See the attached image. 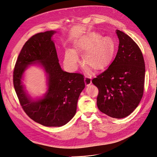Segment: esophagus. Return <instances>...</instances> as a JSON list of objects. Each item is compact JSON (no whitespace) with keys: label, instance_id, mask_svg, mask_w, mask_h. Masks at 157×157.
I'll return each instance as SVG.
<instances>
[{"label":"esophagus","instance_id":"esophagus-1","mask_svg":"<svg viewBox=\"0 0 157 157\" xmlns=\"http://www.w3.org/2000/svg\"><path fill=\"white\" fill-rule=\"evenodd\" d=\"M84 81H85V84L87 86H90L91 84V78L89 77H87V76H85V78H84Z\"/></svg>","mask_w":157,"mask_h":157}]
</instances>
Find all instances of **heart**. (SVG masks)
Returning a JSON list of instances; mask_svg holds the SVG:
<instances>
[{"label": "heart", "mask_w": 157, "mask_h": 157, "mask_svg": "<svg viewBox=\"0 0 157 157\" xmlns=\"http://www.w3.org/2000/svg\"><path fill=\"white\" fill-rule=\"evenodd\" d=\"M114 43L109 36L101 37L99 33H92L81 36L75 44L78 51L86 52L83 62L86 66L93 70H100L106 67L114 52ZM78 57L73 49L66 51L64 63L71 71L77 68Z\"/></svg>", "instance_id": "heart-1"}]
</instances>
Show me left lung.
I'll return each mask as SVG.
<instances>
[{
	"label": "left lung",
	"mask_w": 157,
	"mask_h": 157,
	"mask_svg": "<svg viewBox=\"0 0 157 157\" xmlns=\"http://www.w3.org/2000/svg\"><path fill=\"white\" fill-rule=\"evenodd\" d=\"M119 39L115 59L92 82L98 89V109L112 118L128 117L142 99L145 63L139 47L126 33L117 30Z\"/></svg>",
	"instance_id": "1"
}]
</instances>
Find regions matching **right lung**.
<instances>
[{"mask_svg":"<svg viewBox=\"0 0 157 157\" xmlns=\"http://www.w3.org/2000/svg\"><path fill=\"white\" fill-rule=\"evenodd\" d=\"M55 31L37 33L25 43L13 71V85L24 111L46 127H60L70 122L77 111V102L84 89V77L62 70L52 36ZM35 64L46 73L47 90L40 98H33L23 84L25 71Z\"/></svg>","mask_w":157,"mask_h":157,"instance_id":"right-lung-1","label":"right lung"}]
</instances>
